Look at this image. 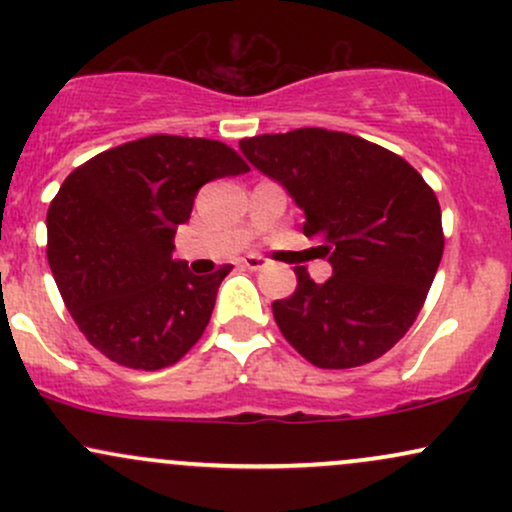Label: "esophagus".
<instances>
[{
  "mask_svg": "<svg viewBox=\"0 0 512 512\" xmlns=\"http://www.w3.org/2000/svg\"><path fill=\"white\" fill-rule=\"evenodd\" d=\"M243 264L248 269H252V272H260V269H264L267 267V260H264V257H260V255H248V257H243Z\"/></svg>",
  "mask_w": 512,
  "mask_h": 512,
  "instance_id": "1",
  "label": "esophagus"
}]
</instances>
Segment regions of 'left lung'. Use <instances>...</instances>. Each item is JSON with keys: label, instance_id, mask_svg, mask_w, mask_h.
Listing matches in <instances>:
<instances>
[{"label": "left lung", "instance_id": "obj_1", "mask_svg": "<svg viewBox=\"0 0 512 512\" xmlns=\"http://www.w3.org/2000/svg\"><path fill=\"white\" fill-rule=\"evenodd\" d=\"M305 214L303 233L332 276L296 267V293L274 301L281 334L317 368L375 361L407 334L443 257L440 204L404 158L344 132L305 127L238 144Z\"/></svg>", "mask_w": 512, "mask_h": 512}]
</instances>
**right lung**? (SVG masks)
Returning a JSON list of instances; mask_svg holds the SVG:
<instances>
[{"label": "right lung", "instance_id": "add662e5", "mask_svg": "<svg viewBox=\"0 0 512 512\" xmlns=\"http://www.w3.org/2000/svg\"><path fill=\"white\" fill-rule=\"evenodd\" d=\"M214 139H137L93 156L48 209V262L86 339L120 366H173L207 327L233 264L197 276L173 260L199 187L248 173Z\"/></svg>", "mask_w": 512, "mask_h": 512}]
</instances>
